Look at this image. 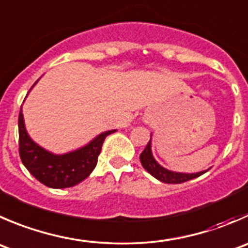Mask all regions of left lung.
<instances>
[{
    "label": "left lung",
    "mask_w": 248,
    "mask_h": 248,
    "mask_svg": "<svg viewBox=\"0 0 248 248\" xmlns=\"http://www.w3.org/2000/svg\"><path fill=\"white\" fill-rule=\"evenodd\" d=\"M139 158H140L141 166H143L154 178H156V179L160 180V182L162 183H167V184H180V183L188 182V180L194 179V178L200 177L203 173L207 172V170H206L196 173H183L174 172V170H170L162 167V166L155 160V157H154L153 155V151H151V134L150 140L146 144L145 149H144L143 153L140 154Z\"/></svg>",
    "instance_id": "8db88e82"
}]
</instances>
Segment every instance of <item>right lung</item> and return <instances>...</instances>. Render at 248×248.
<instances>
[{
	"label": "right lung",
	"instance_id": "right-lung-1",
	"mask_svg": "<svg viewBox=\"0 0 248 248\" xmlns=\"http://www.w3.org/2000/svg\"><path fill=\"white\" fill-rule=\"evenodd\" d=\"M38 80L33 83V86ZM30 88V91L32 90ZM29 91V92H30ZM23 109V108H21ZM19 112V154L26 170L48 188L64 189L78 184L92 173L97 166L104 139L117 129L98 134L90 143L65 154L46 150L29 136L24 121L23 110Z\"/></svg>",
	"mask_w": 248,
	"mask_h": 248
}]
</instances>
